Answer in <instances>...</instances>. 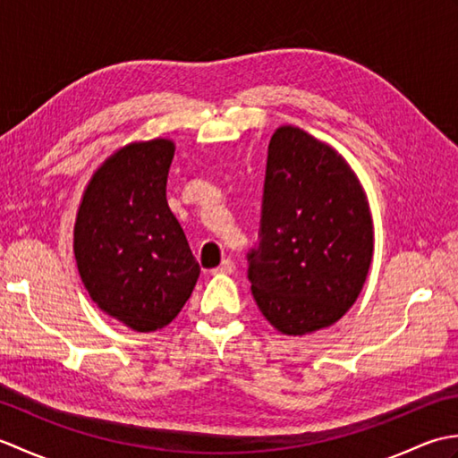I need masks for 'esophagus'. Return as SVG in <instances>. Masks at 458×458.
<instances>
[{
    "label": "esophagus",
    "instance_id": "1",
    "mask_svg": "<svg viewBox=\"0 0 458 458\" xmlns=\"http://www.w3.org/2000/svg\"><path fill=\"white\" fill-rule=\"evenodd\" d=\"M234 269H236V266H234V261L232 259H222V264L218 266V267H214L212 269V274L214 276H218V274H224V276H230V274H234Z\"/></svg>",
    "mask_w": 458,
    "mask_h": 458
}]
</instances>
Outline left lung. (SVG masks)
<instances>
[{
	"label": "left lung",
	"mask_w": 458,
	"mask_h": 458,
	"mask_svg": "<svg viewBox=\"0 0 458 458\" xmlns=\"http://www.w3.org/2000/svg\"><path fill=\"white\" fill-rule=\"evenodd\" d=\"M374 256L366 192L343 155L301 128L271 135L251 295L271 325L303 336L354 305Z\"/></svg>",
	"instance_id": "1"
}]
</instances>
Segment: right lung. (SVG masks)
<instances>
[{
    "instance_id": "1",
    "label": "right lung",
    "mask_w": 458,
    "mask_h": 458,
    "mask_svg": "<svg viewBox=\"0 0 458 458\" xmlns=\"http://www.w3.org/2000/svg\"><path fill=\"white\" fill-rule=\"evenodd\" d=\"M173 155L171 140L125 145L92 174L76 214L74 258L86 291L138 333L167 327L200 276L165 194Z\"/></svg>"
}]
</instances>
